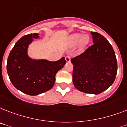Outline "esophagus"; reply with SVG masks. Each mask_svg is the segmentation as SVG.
<instances>
[{"label": "esophagus", "mask_w": 127, "mask_h": 127, "mask_svg": "<svg viewBox=\"0 0 127 127\" xmlns=\"http://www.w3.org/2000/svg\"><path fill=\"white\" fill-rule=\"evenodd\" d=\"M65 60L67 62H69L71 61V56L70 55H68L65 57Z\"/></svg>", "instance_id": "34e87169"}]
</instances>
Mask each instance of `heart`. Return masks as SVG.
Wrapping results in <instances>:
<instances>
[{"instance_id": "b5f03b06", "label": "heart", "mask_w": 127, "mask_h": 127, "mask_svg": "<svg viewBox=\"0 0 127 127\" xmlns=\"http://www.w3.org/2000/svg\"><path fill=\"white\" fill-rule=\"evenodd\" d=\"M82 37V35L80 33H75L73 34L71 37V42L73 45H75L80 41V39ZM90 42V37L88 35H84L82 37L80 42V48L81 49H84L86 46L88 45Z\"/></svg>"}]
</instances>
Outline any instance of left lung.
Returning <instances> with one entry per match:
<instances>
[{"label":"left lung","mask_w":127,"mask_h":127,"mask_svg":"<svg viewBox=\"0 0 127 127\" xmlns=\"http://www.w3.org/2000/svg\"><path fill=\"white\" fill-rule=\"evenodd\" d=\"M91 33L94 44L71 60L73 65V82L80 92L97 95L114 83L118 64L108 41L98 32Z\"/></svg>","instance_id":"left-lung-1"}]
</instances>
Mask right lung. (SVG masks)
Wrapping results in <instances>:
<instances>
[{
  "mask_svg": "<svg viewBox=\"0 0 127 127\" xmlns=\"http://www.w3.org/2000/svg\"><path fill=\"white\" fill-rule=\"evenodd\" d=\"M36 33L25 35L15 44L9 54L7 71L9 80L17 90L29 95H37L51 90L56 80V74L66 64L65 58L56 62L32 60L27 54L28 45Z\"/></svg>",
  "mask_w": 127,
  "mask_h": 127,
  "instance_id": "right-lung-1",
  "label": "right lung"
}]
</instances>
